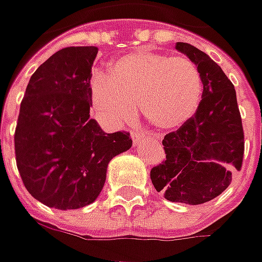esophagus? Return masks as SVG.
I'll return each instance as SVG.
<instances>
[{
    "label": "esophagus",
    "mask_w": 262,
    "mask_h": 262,
    "mask_svg": "<svg viewBox=\"0 0 262 262\" xmlns=\"http://www.w3.org/2000/svg\"><path fill=\"white\" fill-rule=\"evenodd\" d=\"M142 138H143V132H142V130H133V132H132V139H133V145H138Z\"/></svg>",
    "instance_id": "obj_1"
}]
</instances>
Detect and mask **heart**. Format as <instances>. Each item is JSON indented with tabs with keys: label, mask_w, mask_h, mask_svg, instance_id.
Segmentation results:
<instances>
[{
	"label": "heart",
	"mask_w": 262,
	"mask_h": 262,
	"mask_svg": "<svg viewBox=\"0 0 262 262\" xmlns=\"http://www.w3.org/2000/svg\"><path fill=\"white\" fill-rule=\"evenodd\" d=\"M203 91V75L193 60L150 50L124 55L110 65V75L95 71L90 81L93 107L107 124L129 122L138 104L143 119L164 132L193 119Z\"/></svg>",
	"instance_id": "b5f03b06"
}]
</instances>
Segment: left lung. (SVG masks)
<instances>
[{"instance_id":"obj_1","label":"left lung","mask_w":262,"mask_h":262,"mask_svg":"<svg viewBox=\"0 0 262 262\" xmlns=\"http://www.w3.org/2000/svg\"><path fill=\"white\" fill-rule=\"evenodd\" d=\"M176 49L200 69L203 98L190 122L164 136L165 159L150 169V180L169 202L203 204L229 187L232 168L242 167V119L235 86L221 67L188 43L178 41Z\"/></svg>"}]
</instances>
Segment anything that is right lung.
Instances as JSON below:
<instances>
[{"instance_id":"1","label":"right lung","mask_w":262,"mask_h":262,"mask_svg":"<svg viewBox=\"0 0 262 262\" xmlns=\"http://www.w3.org/2000/svg\"><path fill=\"white\" fill-rule=\"evenodd\" d=\"M95 46L58 50L33 74L14 133L15 161L24 187L49 207L91 204L105 183L107 165L130 149L127 132L105 133L90 119Z\"/></svg>"}]
</instances>
